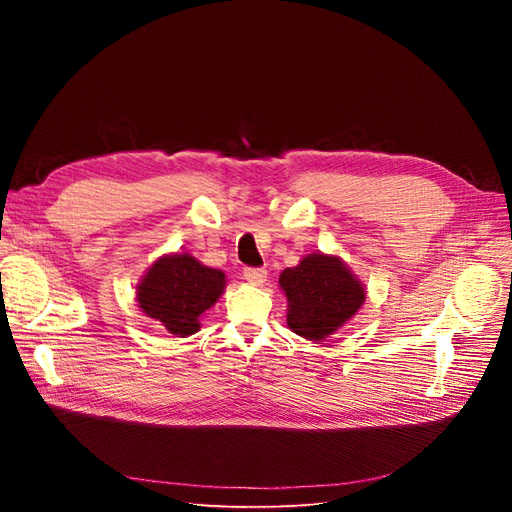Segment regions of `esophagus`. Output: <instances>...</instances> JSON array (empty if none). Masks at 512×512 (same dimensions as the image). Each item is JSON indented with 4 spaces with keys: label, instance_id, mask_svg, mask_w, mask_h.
<instances>
[{
    "label": "esophagus",
    "instance_id": "esophagus-1",
    "mask_svg": "<svg viewBox=\"0 0 512 512\" xmlns=\"http://www.w3.org/2000/svg\"><path fill=\"white\" fill-rule=\"evenodd\" d=\"M243 275H245V280H247V282H252V284L260 286V284H265V280H267V269L245 267V269H243Z\"/></svg>",
    "mask_w": 512,
    "mask_h": 512
}]
</instances>
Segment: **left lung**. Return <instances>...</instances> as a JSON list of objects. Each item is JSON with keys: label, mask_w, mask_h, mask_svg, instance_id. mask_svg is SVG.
<instances>
[{"label": "left lung", "mask_w": 512, "mask_h": 512, "mask_svg": "<svg viewBox=\"0 0 512 512\" xmlns=\"http://www.w3.org/2000/svg\"><path fill=\"white\" fill-rule=\"evenodd\" d=\"M280 288L288 299V327L309 342L342 329L365 301V288L346 262L320 252L284 269Z\"/></svg>", "instance_id": "obj_1"}]
</instances>
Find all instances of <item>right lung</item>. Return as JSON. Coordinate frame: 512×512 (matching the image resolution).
I'll return each instance as SVG.
<instances>
[{
    "label": "right lung",
    "instance_id": "1",
    "mask_svg": "<svg viewBox=\"0 0 512 512\" xmlns=\"http://www.w3.org/2000/svg\"><path fill=\"white\" fill-rule=\"evenodd\" d=\"M226 288L220 269L205 267L190 254L158 258L136 286V301L143 312L177 337L200 329V316L215 305Z\"/></svg>",
    "mask_w": 512,
    "mask_h": 512
}]
</instances>
